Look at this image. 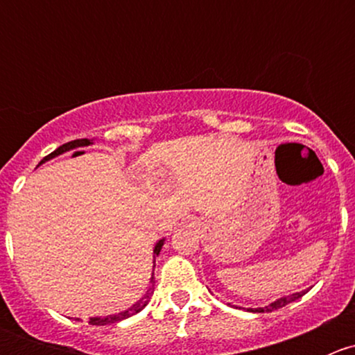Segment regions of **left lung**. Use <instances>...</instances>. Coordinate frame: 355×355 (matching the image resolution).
Returning a JSON list of instances; mask_svg holds the SVG:
<instances>
[{
	"mask_svg": "<svg viewBox=\"0 0 355 355\" xmlns=\"http://www.w3.org/2000/svg\"><path fill=\"white\" fill-rule=\"evenodd\" d=\"M304 293H306V290H304V292H297V293H292V295L282 297V299L275 300V302H273V304H270V306H266V307H261V309H256V313H271V311H275V309H280V307L287 306V304L293 302V300H297V299H299V297H302Z\"/></svg>",
	"mask_w": 355,
	"mask_h": 355,
	"instance_id": "left-lung-1",
	"label": "left lung"
}]
</instances>
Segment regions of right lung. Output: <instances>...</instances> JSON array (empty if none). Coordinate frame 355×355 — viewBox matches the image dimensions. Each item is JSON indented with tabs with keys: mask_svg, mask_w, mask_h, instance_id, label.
<instances>
[{
	"mask_svg": "<svg viewBox=\"0 0 355 355\" xmlns=\"http://www.w3.org/2000/svg\"><path fill=\"white\" fill-rule=\"evenodd\" d=\"M89 144H91V141H89V139H77V141H70V142H67V144L60 146V148L56 149V151L53 153L51 156L62 155V153L70 151V149H73V148H80V146H89ZM51 156H49V157H51ZM161 247H163V241L157 242V245L155 247V254H156V256H157V254H159ZM153 290H155V288H149L148 293H146V295L142 297V299L139 300L137 304H134V306H132L128 311H123V313L113 314V316H106V318H91V320H89V323L96 324V327H99V324H111V323H116V321L125 320V318H130L132 314H137L139 311H142L146 306H148V302H149V293H151ZM77 321H78V320H77Z\"/></svg>",
	"mask_w": 355,
	"mask_h": 355,
	"instance_id": "add662e5",
	"label": "right lung"
}]
</instances>
